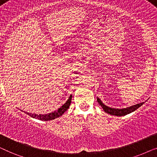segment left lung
I'll list each match as a JSON object with an SVG mask.
<instances>
[{
  "mask_svg": "<svg viewBox=\"0 0 157 157\" xmlns=\"http://www.w3.org/2000/svg\"><path fill=\"white\" fill-rule=\"evenodd\" d=\"M97 101L98 104H100V106L102 107V109H104L105 112L107 113H109L111 115H114V116H118V117H121V116H125L126 114H128V113L133 112L135 110H136L137 109L139 108L141 106H142L144 103H140V104H137L136 105H134V106H132L130 107H127V108L125 109H113L111 108V107H109L106 106V105L102 103L101 101L99 98H97Z\"/></svg>",
  "mask_w": 157,
  "mask_h": 157,
  "instance_id": "obj_1",
  "label": "left lung"
}]
</instances>
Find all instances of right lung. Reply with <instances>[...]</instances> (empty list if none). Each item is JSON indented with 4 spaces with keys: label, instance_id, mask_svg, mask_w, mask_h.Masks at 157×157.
Wrapping results in <instances>:
<instances>
[{
    "label": "right lung",
    "instance_id": "add662e5",
    "mask_svg": "<svg viewBox=\"0 0 157 157\" xmlns=\"http://www.w3.org/2000/svg\"><path fill=\"white\" fill-rule=\"evenodd\" d=\"M72 99V95H71L68 98L65 104H64L63 106L58 109V110L53 111V112L46 113V114H36V113H31L25 112L28 115H29L30 117L34 118V119H37L39 120H41V121H49V120H53L56 119V118L61 117L64 113L66 111L68 110V109L69 108Z\"/></svg>",
    "mask_w": 157,
    "mask_h": 157
}]
</instances>
